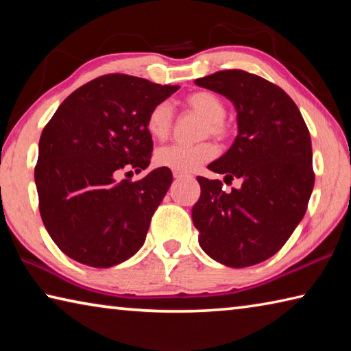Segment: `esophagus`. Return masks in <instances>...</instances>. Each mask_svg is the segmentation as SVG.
<instances>
[{
  "label": "esophagus",
  "instance_id": "34e87169",
  "mask_svg": "<svg viewBox=\"0 0 351 351\" xmlns=\"http://www.w3.org/2000/svg\"><path fill=\"white\" fill-rule=\"evenodd\" d=\"M175 180H182V178H187L186 173H181V171H173Z\"/></svg>",
  "mask_w": 351,
  "mask_h": 351
}]
</instances>
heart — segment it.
<instances>
[{
    "instance_id": "obj_1",
    "label": "heart",
    "mask_w": 351,
    "mask_h": 351,
    "mask_svg": "<svg viewBox=\"0 0 351 351\" xmlns=\"http://www.w3.org/2000/svg\"><path fill=\"white\" fill-rule=\"evenodd\" d=\"M186 105L207 121L206 132L213 136H224L228 128L223 122L226 117V105L221 99L209 91H197L186 99ZM145 127L153 139L162 141L169 136L171 128V106L169 102H159L148 112ZM215 147L209 142L198 145L173 144L159 148L154 161L161 167L181 173L197 170L201 164L215 156Z\"/></svg>"
}]
</instances>
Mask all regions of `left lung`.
Here are the masks:
<instances>
[{
	"label": "left lung",
	"mask_w": 351,
	"mask_h": 351,
	"mask_svg": "<svg viewBox=\"0 0 351 351\" xmlns=\"http://www.w3.org/2000/svg\"><path fill=\"white\" fill-rule=\"evenodd\" d=\"M195 83L235 106L239 134L207 169L241 184L224 192L221 181L198 176L192 219L209 257L246 268L280 251L305 215L314 187L310 132L293 99L258 75L229 69Z\"/></svg>",
	"instance_id": "8db88e82"
}]
</instances>
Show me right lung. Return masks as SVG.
<instances>
[{
	"instance_id": "1",
	"label": "right lung",
	"mask_w": 351,
	"mask_h": 351,
	"mask_svg": "<svg viewBox=\"0 0 351 351\" xmlns=\"http://www.w3.org/2000/svg\"><path fill=\"white\" fill-rule=\"evenodd\" d=\"M178 88L125 74L102 75L64 99L47 122L35 186L47 234L69 258L111 268L144 245L173 175L165 167L134 182L117 181V175L148 167L153 141L147 116Z\"/></svg>"
}]
</instances>
